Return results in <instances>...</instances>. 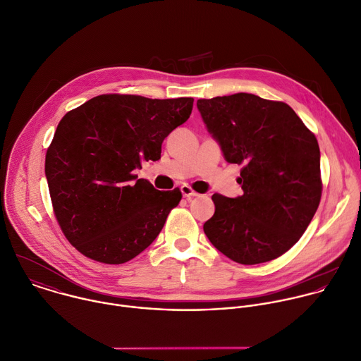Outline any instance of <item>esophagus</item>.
Instances as JSON below:
<instances>
[{"mask_svg":"<svg viewBox=\"0 0 361 361\" xmlns=\"http://www.w3.org/2000/svg\"><path fill=\"white\" fill-rule=\"evenodd\" d=\"M181 192H183V195L184 197H187V198H191V197H197L198 194L190 187V185H187V184H184V185H181Z\"/></svg>","mask_w":361,"mask_h":361,"instance_id":"1","label":"esophagus"}]
</instances>
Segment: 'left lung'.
<instances>
[{"instance_id":"left-lung-1","label":"left lung","mask_w":361,"mask_h":361,"mask_svg":"<svg viewBox=\"0 0 361 361\" xmlns=\"http://www.w3.org/2000/svg\"><path fill=\"white\" fill-rule=\"evenodd\" d=\"M208 132L228 163L242 166L243 194H214L209 242L240 264L274 260L304 235L321 201V152L315 135L286 102L255 94L198 99Z\"/></svg>"}]
</instances>
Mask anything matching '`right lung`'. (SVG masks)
Returning <instances> with one entry per match:
<instances>
[{
    "label": "right lung",
    "mask_w": 361,
    "mask_h": 361,
    "mask_svg": "<svg viewBox=\"0 0 361 361\" xmlns=\"http://www.w3.org/2000/svg\"><path fill=\"white\" fill-rule=\"evenodd\" d=\"M194 98L104 94L67 112L46 153L56 219L85 257L122 264L152 245L181 191H159L135 174L191 115Z\"/></svg>",
    "instance_id": "1"
}]
</instances>
